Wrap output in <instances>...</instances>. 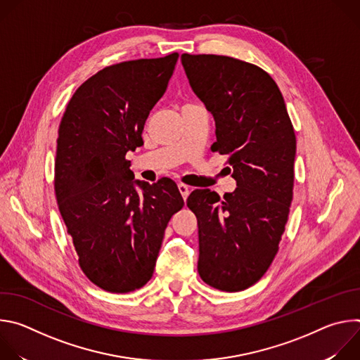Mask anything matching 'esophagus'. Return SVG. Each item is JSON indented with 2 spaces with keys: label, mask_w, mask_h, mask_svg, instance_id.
Returning a JSON list of instances; mask_svg holds the SVG:
<instances>
[{
  "label": "esophagus",
  "mask_w": 360,
  "mask_h": 360,
  "mask_svg": "<svg viewBox=\"0 0 360 360\" xmlns=\"http://www.w3.org/2000/svg\"><path fill=\"white\" fill-rule=\"evenodd\" d=\"M178 189H179V192H181V195H182V198H184V200H186V198L189 196V186H186V185H184V184H179L178 185Z\"/></svg>",
  "instance_id": "34e87169"
}]
</instances>
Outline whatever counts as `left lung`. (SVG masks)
I'll use <instances>...</instances> for the list:
<instances>
[{
	"label": "left lung",
	"mask_w": 360,
	"mask_h": 360,
	"mask_svg": "<svg viewBox=\"0 0 360 360\" xmlns=\"http://www.w3.org/2000/svg\"><path fill=\"white\" fill-rule=\"evenodd\" d=\"M189 85L214 115V152L228 155L236 189H196L200 279L239 292L258 282L278 253L293 196L296 136L272 77L232 57L182 54Z\"/></svg>",
	"instance_id": "8db88e82"
}]
</instances>
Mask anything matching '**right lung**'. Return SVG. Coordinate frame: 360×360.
<instances>
[{
	"instance_id": "right-lung-1",
	"label": "right lung",
	"mask_w": 360,
	"mask_h": 360,
	"mask_svg": "<svg viewBox=\"0 0 360 360\" xmlns=\"http://www.w3.org/2000/svg\"><path fill=\"white\" fill-rule=\"evenodd\" d=\"M178 57L98 71L74 92L58 128V210L82 272L107 292L128 293L152 278L167 225L184 207L172 179L134 181L125 158L143 143L145 121L167 91Z\"/></svg>"
}]
</instances>
